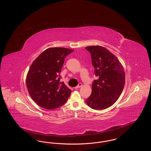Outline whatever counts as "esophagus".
Here are the masks:
<instances>
[{
	"instance_id": "esophagus-1",
	"label": "esophagus",
	"mask_w": 151,
	"mask_h": 151,
	"mask_svg": "<svg viewBox=\"0 0 151 151\" xmlns=\"http://www.w3.org/2000/svg\"><path fill=\"white\" fill-rule=\"evenodd\" d=\"M81 86H82V84H81V83H79L78 86H76V87H75V89H78V88H80V87H81Z\"/></svg>"
}]
</instances>
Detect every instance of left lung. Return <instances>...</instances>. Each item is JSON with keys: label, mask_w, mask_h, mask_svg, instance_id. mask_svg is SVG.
Segmentation results:
<instances>
[{"label": "left lung", "mask_w": 151, "mask_h": 151, "mask_svg": "<svg viewBox=\"0 0 151 151\" xmlns=\"http://www.w3.org/2000/svg\"><path fill=\"white\" fill-rule=\"evenodd\" d=\"M91 54L94 74L99 79L92 83V93L86 99L88 106L94 110L105 109L119 97L125 84V72L118 59L101 46L86 47Z\"/></svg>", "instance_id": "1"}]
</instances>
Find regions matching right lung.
Listing matches in <instances>:
<instances>
[{"label": "right lung", "mask_w": 151, "mask_h": 151, "mask_svg": "<svg viewBox=\"0 0 151 151\" xmlns=\"http://www.w3.org/2000/svg\"><path fill=\"white\" fill-rule=\"evenodd\" d=\"M73 51L65 47H51L36 58L30 67L26 83L29 94L37 105L48 110L63 105L71 90L60 82V72L67 55Z\"/></svg>", "instance_id": "obj_1"}]
</instances>
